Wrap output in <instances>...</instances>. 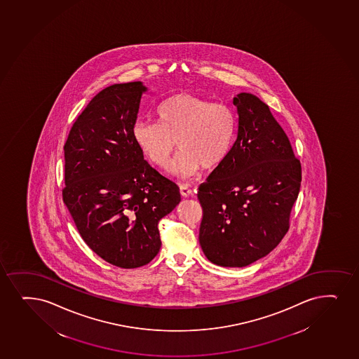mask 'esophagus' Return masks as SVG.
<instances>
[{
	"instance_id": "1",
	"label": "esophagus",
	"mask_w": 359,
	"mask_h": 359,
	"mask_svg": "<svg viewBox=\"0 0 359 359\" xmlns=\"http://www.w3.org/2000/svg\"><path fill=\"white\" fill-rule=\"evenodd\" d=\"M180 194H182V197H190L194 194V190L191 189L190 186L182 184L180 185Z\"/></svg>"
}]
</instances>
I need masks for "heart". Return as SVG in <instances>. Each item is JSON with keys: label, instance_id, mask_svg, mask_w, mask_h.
<instances>
[{"label": "heart", "instance_id": "1", "mask_svg": "<svg viewBox=\"0 0 359 359\" xmlns=\"http://www.w3.org/2000/svg\"><path fill=\"white\" fill-rule=\"evenodd\" d=\"M156 116L157 123H135L132 135L143 156L158 168L168 167L177 143L180 152L172 170L184 177L215 169L231 151L236 118L224 103L179 93L161 103Z\"/></svg>", "mask_w": 359, "mask_h": 359}]
</instances>
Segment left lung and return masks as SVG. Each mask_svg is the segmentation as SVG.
<instances>
[{"mask_svg":"<svg viewBox=\"0 0 359 359\" xmlns=\"http://www.w3.org/2000/svg\"><path fill=\"white\" fill-rule=\"evenodd\" d=\"M233 104L236 142L198 187L199 244L214 264L241 268L266 256L288 232L302 165L264 102L241 93Z\"/></svg>","mask_w":359,"mask_h":359,"instance_id":"left-lung-1","label":"left lung"}]
</instances>
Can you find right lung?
Instances as JSON below:
<instances>
[{"mask_svg":"<svg viewBox=\"0 0 359 359\" xmlns=\"http://www.w3.org/2000/svg\"><path fill=\"white\" fill-rule=\"evenodd\" d=\"M140 81L98 93L65 143L62 198L83 241L113 266H145L161 248L158 222L182 201L179 186L144 160L133 140Z\"/></svg>","mask_w":359,"mask_h":359,"instance_id":"1","label":"right lung"}]
</instances>
